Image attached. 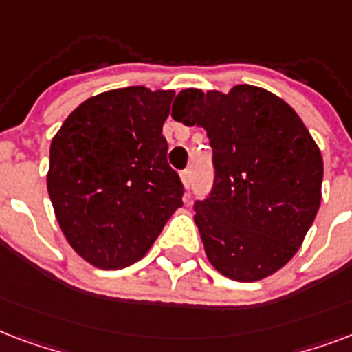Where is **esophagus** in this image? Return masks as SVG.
<instances>
[{
  "label": "esophagus",
  "instance_id": "1",
  "mask_svg": "<svg viewBox=\"0 0 352 352\" xmlns=\"http://www.w3.org/2000/svg\"><path fill=\"white\" fill-rule=\"evenodd\" d=\"M182 182H184L185 189L189 190L190 189V182H192V176H190V168H185V170H182Z\"/></svg>",
  "mask_w": 352,
  "mask_h": 352
}]
</instances>
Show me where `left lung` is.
Wrapping results in <instances>:
<instances>
[{
	"mask_svg": "<svg viewBox=\"0 0 352 352\" xmlns=\"http://www.w3.org/2000/svg\"><path fill=\"white\" fill-rule=\"evenodd\" d=\"M176 104L174 119L206 128L213 148V189L195 201L209 263L242 283L268 277L296 255L320 209V148L298 113L263 88L184 89Z\"/></svg>",
	"mask_w": 352,
	"mask_h": 352,
	"instance_id": "8db88e82",
	"label": "left lung"
}]
</instances>
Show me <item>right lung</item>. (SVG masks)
Masks as SVG:
<instances>
[{
    "mask_svg": "<svg viewBox=\"0 0 352 352\" xmlns=\"http://www.w3.org/2000/svg\"><path fill=\"white\" fill-rule=\"evenodd\" d=\"M173 99V89L143 86L104 91L73 110L53 138L54 214L73 250L97 268L139 261L184 206L163 135Z\"/></svg>",
    "mask_w": 352,
    "mask_h": 352,
    "instance_id": "right-lung-1",
    "label": "right lung"
}]
</instances>
